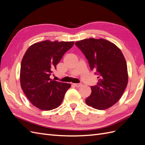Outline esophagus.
Masks as SVG:
<instances>
[{
	"label": "esophagus",
	"mask_w": 145,
	"mask_h": 145,
	"mask_svg": "<svg viewBox=\"0 0 145 145\" xmlns=\"http://www.w3.org/2000/svg\"><path fill=\"white\" fill-rule=\"evenodd\" d=\"M73 85H74V86H76V87H77V88H79V87H80V86H82V83H74Z\"/></svg>",
	"instance_id": "obj_1"
}]
</instances>
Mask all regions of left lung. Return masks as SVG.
<instances>
[{
    "label": "left lung",
    "mask_w": 145,
    "mask_h": 145,
    "mask_svg": "<svg viewBox=\"0 0 145 145\" xmlns=\"http://www.w3.org/2000/svg\"><path fill=\"white\" fill-rule=\"evenodd\" d=\"M88 60L91 70L98 75L97 85L85 100L89 106L99 110L111 107L121 98L128 84L125 57L114 43L104 39H85L75 43Z\"/></svg>",
    "instance_id": "obj_1"
}]
</instances>
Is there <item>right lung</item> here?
Here are the masks:
<instances>
[{
	"label": "right lung",
	"mask_w": 145,
	"mask_h": 145,
	"mask_svg": "<svg viewBox=\"0 0 145 145\" xmlns=\"http://www.w3.org/2000/svg\"><path fill=\"white\" fill-rule=\"evenodd\" d=\"M74 42L44 40L35 43L25 52L20 65V85L34 106L43 111L59 107L71 84L52 80V69Z\"/></svg>",
	"instance_id": "1"
}]
</instances>
